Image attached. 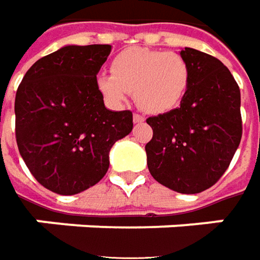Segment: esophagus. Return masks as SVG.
<instances>
[{"instance_id": "esophagus-1", "label": "esophagus", "mask_w": 260, "mask_h": 260, "mask_svg": "<svg viewBox=\"0 0 260 260\" xmlns=\"http://www.w3.org/2000/svg\"><path fill=\"white\" fill-rule=\"evenodd\" d=\"M133 121L136 123V124H140V123H143V121H144V117H143V116H140V114H134Z\"/></svg>"}]
</instances>
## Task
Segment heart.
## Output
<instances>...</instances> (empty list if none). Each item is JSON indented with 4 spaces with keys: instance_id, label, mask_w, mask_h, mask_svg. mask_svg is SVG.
<instances>
[{
    "instance_id": "heart-1",
    "label": "heart",
    "mask_w": 260,
    "mask_h": 260,
    "mask_svg": "<svg viewBox=\"0 0 260 260\" xmlns=\"http://www.w3.org/2000/svg\"><path fill=\"white\" fill-rule=\"evenodd\" d=\"M190 83V67L182 54L142 47L118 53L110 64V74L95 77L103 99L121 104L134 91L136 104L150 114L176 109Z\"/></svg>"
}]
</instances>
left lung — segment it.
I'll return each mask as SVG.
<instances>
[{"label": "left lung", "mask_w": 260, "mask_h": 260, "mask_svg": "<svg viewBox=\"0 0 260 260\" xmlns=\"http://www.w3.org/2000/svg\"><path fill=\"white\" fill-rule=\"evenodd\" d=\"M190 67L180 107L149 117L146 144L150 175L172 190L194 194L228 170L242 139L240 90L229 69L213 55L182 48Z\"/></svg>", "instance_id": "1"}]
</instances>
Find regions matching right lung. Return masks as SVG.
<instances>
[{
	"label": "right lung",
	"mask_w": 260,
	"mask_h": 260,
	"mask_svg": "<svg viewBox=\"0 0 260 260\" xmlns=\"http://www.w3.org/2000/svg\"><path fill=\"white\" fill-rule=\"evenodd\" d=\"M111 45H67L36 61L15 94L21 157L45 189L77 194L102 180L114 143L133 130V113L110 111L95 77Z\"/></svg>",
	"instance_id": "1"
}]
</instances>
